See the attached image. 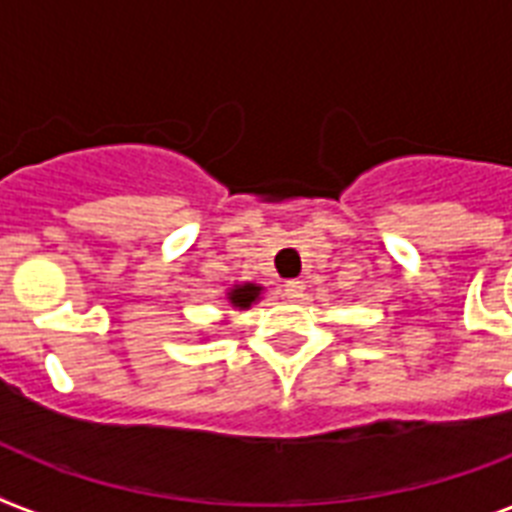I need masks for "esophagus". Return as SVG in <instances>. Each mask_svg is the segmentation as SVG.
Returning <instances> with one entry per match:
<instances>
[{
    "label": "esophagus",
    "instance_id": "obj_1",
    "mask_svg": "<svg viewBox=\"0 0 512 512\" xmlns=\"http://www.w3.org/2000/svg\"><path fill=\"white\" fill-rule=\"evenodd\" d=\"M303 289V281H287V284L281 287V295L287 297V300H300V297H303Z\"/></svg>",
    "mask_w": 512,
    "mask_h": 512
}]
</instances>
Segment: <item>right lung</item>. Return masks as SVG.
Returning <instances> with one entry per match:
<instances>
[{
  "label": "right lung",
  "mask_w": 512,
  "mask_h": 512,
  "mask_svg": "<svg viewBox=\"0 0 512 512\" xmlns=\"http://www.w3.org/2000/svg\"><path fill=\"white\" fill-rule=\"evenodd\" d=\"M260 292H263V287H257V284H236V287L228 292V303H231L236 311H247L249 305L260 300Z\"/></svg>",
  "instance_id": "right-lung-1"
}]
</instances>
